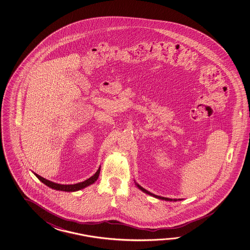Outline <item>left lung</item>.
<instances>
[{
	"label": "left lung",
	"mask_w": 250,
	"mask_h": 250,
	"mask_svg": "<svg viewBox=\"0 0 250 250\" xmlns=\"http://www.w3.org/2000/svg\"><path fill=\"white\" fill-rule=\"evenodd\" d=\"M136 185L138 187V188L140 189V190H142L144 193H146V194H148L150 196H152V197H155V198H158V199H162V200H165V201H178V200H181V199H171V198H168V197H160V196H156V195H154L153 193H151V192L147 191L146 189H145L143 187L140 186V185H138V183L136 182Z\"/></svg>",
	"instance_id": "1"
}]
</instances>
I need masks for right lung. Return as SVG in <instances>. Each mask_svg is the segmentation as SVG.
I'll return each mask as SVG.
<instances>
[{
	"label": "right lung",
	"instance_id": "1",
	"mask_svg": "<svg viewBox=\"0 0 250 250\" xmlns=\"http://www.w3.org/2000/svg\"><path fill=\"white\" fill-rule=\"evenodd\" d=\"M100 170H101V167L98 168V170L96 171V173L94 175L90 177L89 179L85 180L83 182H80V183H76V184H70V185H64V184H58V183H55L53 181H48L46 179L42 178L41 176L38 175L37 173L34 172V174L37 176L38 178V180L40 181H42L43 184H45L46 186L53 188V189H56V190H61V191H66V192H74L80 190V189H83L87 186H89L91 184H93L94 182H96L99 177V173H100Z\"/></svg>",
	"mask_w": 250,
	"mask_h": 250
}]
</instances>
